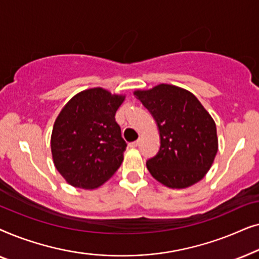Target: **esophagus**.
Returning a JSON list of instances; mask_svg holds the SVG:
<instances>
[{
    "label": "esophagus",
    "instance_id": "34e87169",
    "mask_svg": "<svg viewBox=\"0 0 259 259\" xmlns=\"http://www.w3.org/2000/svg\"><path fill=\"white\" fill-rule=\"evenodd\" d=\"M138 145H139V141H133V143H131L130 144V147H132V148H134V147H137Z\"/></svg>",
    "mask_w": 259,
    "mask_h": 259
}]
</instances>
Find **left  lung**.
<instances>
[{"instance_id": "8db88e82", "label": "left lung", "mask_w": 259, "mask_h": 259, "mask_svg": "<svg viewBox=\"0 0 259 259\" xmlns=\"http://www.w3.org/2000/svg\"><path fill=\"white\" fill-rule=\"evenodd\" d=\"M157 122L158 153L148 159V171L162 185L185 189L204 178L218 151L217 128L211 115L189 91L161 83L137 91Z\"/></svg>"}]
</instances>
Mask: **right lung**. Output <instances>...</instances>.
Masks as SVG:
<instances>
[{
  "label": "right lung",
  "mask_w": 259,
  "mask_h": 259,
  "mask_svg": "<svg viewBox=\"0 0 259 259\" xmlns=\"http://www.w3.org/2000/svg\"><path fill=\"white\" fill-rule=\"evenodd\" d=\"M123 100L122 95L91 88L60 112L53 127L52 154L56 169L72 186L95 189L118 171L127 146L115 121Z\"/></svg>",
  "instance_id": "1"
}]
</instances>
